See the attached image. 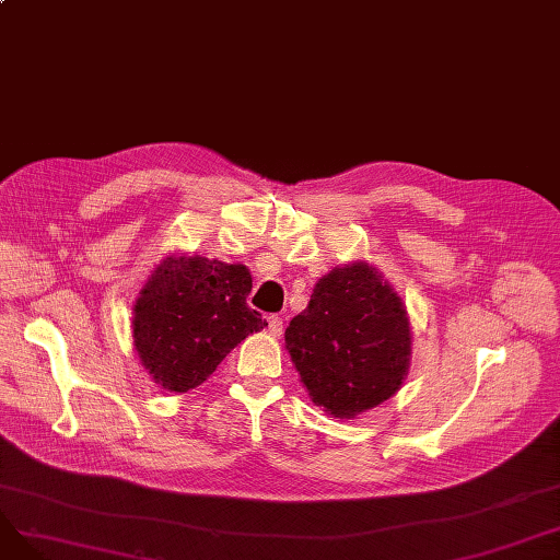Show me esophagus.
Segmentation results:
<instances>
[{
	"instance_id": "34e87169",
	"label": "esophagus",
	"mask_w": 560,
	"mask_h": 560,
	"mask_svg": "<svg viewBox=\"0 0 560 560\" xmlns=\"http://www.w3.org/2000/svg\"><path fill=\"white\" fill-rule=\"evenodd\" d=\"M268 329H270L272 336H281V331H283V319H281L279 315H270V317H268Z\"/></svg>"
}]
</instances>
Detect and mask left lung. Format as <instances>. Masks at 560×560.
Masks as SVG:
<instances>
[{
	"label": "left lung",
	"mask_w": 560,
	"mask_h": 560,
	"mask_svg": "<svg viewBox=\"0 0 560 560\" xmlns=\"http://www.w3.org/2000/svg\"><path fill=\"white\" fill-rule=\"evenodd\" d=\"M406 306L365 260L322 277L308 306L290 319L285 349L311 399L351 420L390 399L408 374Z\"/></svg>",
	"instance_id": "1"
}]
</instances>
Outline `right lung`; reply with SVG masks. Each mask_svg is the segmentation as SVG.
<instances>
[{"label": "right lung", "mask_w": 560, "mask_h": 560, "mask_svg": "<svg viewBox=\"0 0 560 560\" xmlns=\"http://www.w3.org/2000/svg\"><path fill=\"white\" fill-rule=\"evenodd\" d=\"M252 275L241 262L163 258L133 304V345L154 384L170 393L201 386L229 351L268 327L247 306Z\"/></svg>", "instance_id": "obj_1"}]
</instances>
